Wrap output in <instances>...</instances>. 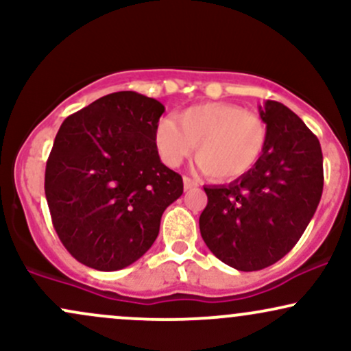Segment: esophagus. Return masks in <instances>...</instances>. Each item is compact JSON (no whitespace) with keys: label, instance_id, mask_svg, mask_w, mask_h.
Segmentation results:
<instances>
[{"label":"esophagus","instance_id":"obj_1","mask_svg":"<svg viewBox=\"0 0 351 351\" xmlns=\"http://www.w3.org/2000/svg\"><path fill=\"white\" fill-rule=\"evenodd\" d=\"M183 186L184 189H193V188H198V183H196L195 180L188 178V176H184L183 178Z\"/></svg>","mask_w":351,"mask_h":351}]
</instances>
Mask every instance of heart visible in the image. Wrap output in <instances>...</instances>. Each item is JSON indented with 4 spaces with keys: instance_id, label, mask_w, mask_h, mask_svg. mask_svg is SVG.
<instances>
[{
    "instance_id": "b5f03b06",
    "label": "heart",
    "mask_w": 351,
    "mask_h": 351,
    "mask_svg": "<svg viewBox=\"0 0 351 351\" xmlns=\"http://www.w3.org/2000/svg\"><path fill=\"white\" fill-rule=\"evenodd\" d=\"M267 127L259 115L234 104H201L165 117L153 132L158 156L175 168L195 148L201 170L215 180H236L263 155Z\"/></svg>"
}]
</instances>
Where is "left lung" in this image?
<instances>
[{"label":"left lung","mask_w":351,"mask_h":351,"mask_svg":"<svg viewBox=\"0 0 351 351\" xmlns=\"http://www.w3.org/2000/svg\"><path fill=\"white\" fill-rule=\"evenodd\" d=\"M267 127L263 155L229 184L204 186L203 241L237 271H261L282 259L308 226L324 189L320 142L291 108L276 100L259 107Z\"/></svg>","instance_id":"left-lung-1"}]
</instances>
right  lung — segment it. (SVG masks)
<instances>
[{"label": "right lung", "instance_id": "1", "mask_svg": "<svg viewBox=\"0 0 351 351\" xmlns=\"http://www.w3.org/2000/svg\"><path fill=\"white\" fill-rule=\"evenodd\" d=\"M163 112L158 100L123 90L60 125L44 191L60 243L87 267L110 272L138 261L183 195V180L153 143Z\"/></svg>", "mask_w": 351, "mask_h": 351}]
</instances>
